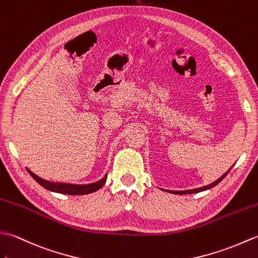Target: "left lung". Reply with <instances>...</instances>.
<instances>
[{
  "mask_svg": "<svg viewBox=\"0 0 258 258\" xmlns=\"http://www.w3.org/2000/svg\"><path fill=\"white\" fill-rule=\"evenodd\" d=\"M227 173H228V171L226 173H224L223 174L219 180H216L215 182H213V183H211V184H209V185H205V186H202V187H199V188H193V190H186V191H169V192H171V193H174V194H188V193H198V192H201V191H204V190H208V188H211V187H213V186H215L217 183H220L223 179H224V177L227 175Z\"/></svg>",
  "mask_w": 258,
  "mask_h": 258,
  "instance_id": "left-lung-1",
  "label": "left lung"
}]
</instances>
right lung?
<instances>
[{"mask_svg": "<svg viewBox=\"0 0 258 258\" xmlns=\"http://www.w3.org/2000/svg\"><path fill=\"white\" fill-rule=\"evenodd\" d=\"M27 172L32 175V177L37 183H39L43 187L47 188L49 191L61 193V194H71V196H83V194H89L95 191H98L102 185L105 184L107 180V175H105L100 181H97L90 184H68V183H59V182H49L42 179V177L34 174L31 170L27 169Z\"/></svg>", "mask_w": 258, "mask_h": 258, "instance_id": "right-lung-1", "label": "right lung"}]
</instances>
